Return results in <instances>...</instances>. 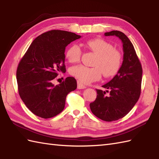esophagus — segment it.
<instances>
[{"label":"esophagus","mask_w":159,"mask_h":159,"mask_svg":"<svg viewBox=\"0 0 159 159\" xmlns=\"http://www.w3.org/2000/svg\"><path fill=\"white\" fill-rule=\"evenodd\" d=\"M77 85H78V86H77L78 89H83L86 88V86L83 85V84L80 81H77Z\"/></svg>","instance_id":"34e87169"}]
</instances>
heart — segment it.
Returning a JSON list of instances; mask_svg holds the SVG:
<instances>
[{"instance_id":"heart-1","label":"heart","mask_w":159,"mask_h":159,"mask_svg":"<svg viewBox=\"0 0 159 159\" xmlns=\"http://www.w3.org/2000/svg\"><path fill=\"white\" fill-rule=\"evenodd\" d=\"M86 45L96 54L92 63L93 67L73 66L70 70L71 75L80 82L89 84L98 80L102 73L105 77H111L117 74L122 64V57L119 51L113 48L112 44L103 39L96 38L87 41ZM80 55L81 50L77 44L71 45L66 52V59L70 63L79 61Z\"/></svg>"}]
</instances>
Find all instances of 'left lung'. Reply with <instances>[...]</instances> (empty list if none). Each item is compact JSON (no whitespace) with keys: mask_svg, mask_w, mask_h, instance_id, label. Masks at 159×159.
I'll use <instances>...</instances> for the list:
<instances>
[{"mask_svg":"<svg viewBox=\"0 0 159 159\" xmlns=\"http://www.w3.org/2000/svg\"><path fill=\"white\" fill-rule=\"evenodd\" d=\"M104 35L116 36L122 42L123 62L113 79L102 86L107 90L96 89V99L89 107L97 117L112 121L124 117L139 100L143 71L133 43L124 33L112 31ZM107 92L109 93L106 94Z\"/></svg>","mask_w":159,"mask_h":159,"instance_id":"8db88e82","label":"left lung"}]
</instances>
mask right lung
<instances>
[{"label":"right lung","mask_w":159,"mask_h":159,"mask_svg":"<svg viewBox=\"0 0 159 159\" xmlns=\"http://www.w3.org/2000/svg\"><path fill=\"white\" fill-rule=\"evenodd\" d=\"M81 38L75 33L52 30L36 38L19 63L16 72L18 92L26 107L40 117L56 116L65 107L66 98L77 87L74 77L54 85L59 72H66V47Z\"/></svg>","instance_id":"right-lung-1"}]
</instances>
